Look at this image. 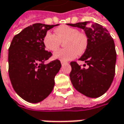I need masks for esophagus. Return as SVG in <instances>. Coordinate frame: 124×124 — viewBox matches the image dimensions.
<instances>
[{
	"mask_svg": "<svg viewBox=\"0 0 124 124\" xmlns=\"http://www.w3.org/2000/svg\"><path fill=\"white\" fill-rule=\"evenodd\" d=\"M61 64H62V65H64V64H67V62H64V61H61Z\"/></svg>",
	"mask_w": 124,
	"mask_h": 124,
	"instance_id": "esophagus-1",
	"label": "esophagus"
}]
</instances>
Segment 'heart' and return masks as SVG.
Wrapping results in <instances>:
<instances>
[{
	"label": "heart",
	"mask_w": 124,
	"mask_h": 124,
	"mask_svg": "<svg viewBox=\"0 0 124 124\" xmlns=\"http://www.w3.org/2000/svg\"><path fill=\"white\" fill-rule=\"evenodd\" d=\"M64 42V47L67 48L57 51L54 54V59L61 61H69L75 58L77 54L85 52L88 44L86 35L83 32H80L75 28L62 25L54 30V34L48 32L45 34L42 39V43L47 50L50 52L56 51Z\"/></svg>",
	"instance_id": "b5f03b06"
}]
</instances>
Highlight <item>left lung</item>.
Segmentation results:
<instances>
[{"label":"left lung","mask_w":124,"mask_h":124,"mask_svg":"<svg viewBox=\"0 0 124 124\" xmlns=\"http://www.w3.org/2000/svg\"><path fill=\"white\" fill-rule=\"evenodd\" d=\"M89 24V22L68 24L83 29L88 39L87 47L79 60L89 67H82L76 62H71L70 77L79 92L90 98H97L107 92L113 82L116 52L114 39L107 29L98 23Z\"/></svg>","instance_id":"left-lung-1"}]
</instances>
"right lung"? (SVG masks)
<instances>
[{
	"label": "right lung",
	"instance_id": "obj_1",
	"mask_svg": "<svg viewBox=\"0 0 124 124\" xmlns=\"http://www.w3.org/2000/svg\"><path fill=\"white\" fill-rule=\"evenodd\" d=\"M58 25L35 23L15 35L8 50V73L18 95L38 103L50 94L54 77L61 68L58 60L45 64L52 55L45 50L42 39L47 31Z\"/></svg>",
	"mask_w": 124,
	"mask_h": 124
}]
</instances>
